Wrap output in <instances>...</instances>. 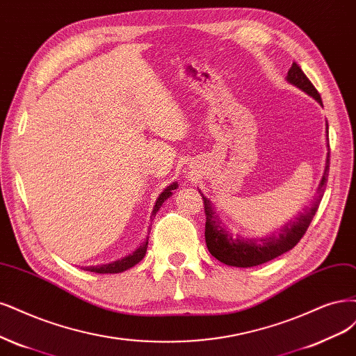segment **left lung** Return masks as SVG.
Instances as JSON below:
<instances>
[{
	"instance_id": "left-lung-1",
	"label": "left lung",
	"mask_w": 356,
	"mask_h": 356,
	"mask_svg": "<svg viewBox=\"0 0 356 356\" xmlns=\"http://www.w3.org/2000/svg\"><path fill=\"white\" fill-rule=\"evenodd\" d=\"M287 81L298 88L309 94L311 97L321 103V95L314 87V83L305 75L303 70L298 63H293L287 73ZM328 129V125H327ZM328 134V131H327ZM330 147V145H328ZM330 154H327V163L323 179L318 186L316 195L311 204V207H306L305 212L300 213L296 219L290 220L280 231H275L274 234L264 238H241V237H232L231 232L220 222L216 212L213 211L212 203L207 200L202 194V199L204 203V213H206V227H204V237H206V246L209 249L211 254L219 262L231 266L238 268H250L265 264L268 261L275 259L277 256L283 254L293 249L305 236L306 229H308L311 220L318 209L324 190L327 186V177L330 169Z\"/></svg>"
}]
</instances>
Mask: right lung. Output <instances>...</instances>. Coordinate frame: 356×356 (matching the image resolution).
<instances>
[{"instance_id": "1", "label": "right lung", "mask_w": 356, "mask_h": 356, "mask_svg": "<svg viewBox=\"0 0 356 356\" xmlns=\"http://www.w3.org/2000/svg\"><path fill=\"white\" fill-rule=\"evenodd\" d=\"M178 187V184L174 182L170 184V186L168 188H165V191L159 195V199L154 204V209H153V216L157 213V211L161 209L162 203L169 197L170 194H172V190H175ZM147 244H149V237H147V240L141 244V246L134 252L132 254L124 257V259L120 261H116L113 264H106V265H100V266H83L85 271H91V273H97V274H118V273H124L127 271V269L132 268L134 265H137L143 257L145 256V252H147Z\"/></svg>"}]
</instances>
